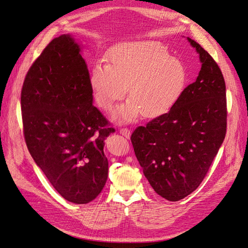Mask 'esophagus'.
I'll return each instance as SVG.
<instances>
[{"instance_id": "34e87169", "label": "esophagus", "mask_w": 248, "mask_h": 248, "mask_svg": "<svg viewBox=\"0 0 248 248\" xmlns=\"http://www.w3.org/2000/svg\"><path fill=\"white\" fill-rule=\"evenodd\" d=\"M120 133H121L122 136H124L127 139L130 138V130L127 128V127H123V128H120Z\"/></svg>"}]
</instances>
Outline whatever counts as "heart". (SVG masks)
<instances>
[{"label": "heart", "instance_id": "b5f03b06", "mask_svg": "<svg viewBox=\"0 0 248 248\" xmlns=\"http://www.w3.org/2000/svg\"><path fill=\"white\" fill-rule=\"evenodd\" d=\"M90 71V86L101 109L109 111L121 101L129 87L130 98L114 118L132 122L142 114L156 118L169 112L181 98L188 72L181 60L170 57L159 42H128L109 52Z\"/></svg>", "mask_w": 248, "mask_h": 248}]
</instances>
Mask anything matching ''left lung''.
<instances>
[{"instance_id":"1","label":"left lung","mask_w":248,"mask_h":248,"mask_svg":"<svg viewBox=\"0 0 248 248\" xmlns=\"http://www.w3.org/2000/svg\"><path fill=\"white\" fill-rule=\"evenodd\" d=\"M202 68L169 112L131 134L134 153L154 191L170 202L184 199L206 177L226 138V82L219 66L198 42Z\"/></svg>"}]
</instances>
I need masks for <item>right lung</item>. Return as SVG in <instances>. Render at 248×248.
I'll return each instance as SVG.
<instances>
[{"label":"right lung","mask_w":248,"mask_h":248,"mask_svg":"<svg viewBox=\"0 0 248 248\" xmlns=\"http://www.w3.org/2000/svg\"><path fill=\"white\" fill-rule=\"evenodd\" d=\"M90 74L70 35L52 39L30 67L20 93L30 154L50 184L74 204L95 200L106 185L104 140L115 128L93 106Z\"/></svg>","instance_id":"add662e5"}]
</instances>
